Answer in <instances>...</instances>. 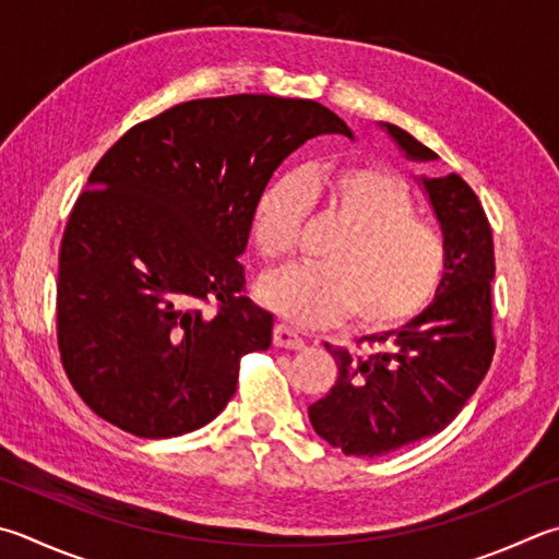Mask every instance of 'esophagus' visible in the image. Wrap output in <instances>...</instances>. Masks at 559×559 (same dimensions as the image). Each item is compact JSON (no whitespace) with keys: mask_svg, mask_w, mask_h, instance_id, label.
Segmentation results:
<instances>
[{"mask_svg":"<svg viewBox=\"0 0 559 559\" xmlns=\"http://www.w3.org/2000/svg\"><path fill=\"white\" fill-rule=\"evenodd\" d=\"M273 344L283 349H302L306 347V340H302L300 332L293 330L290 324L278 322L276 328H273Z\"/></svg>","mask_w":559,"mask_h":559,"instance_id":"esophagus-1","label":"esophagus"}]
</instances>
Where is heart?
<instances>
[{"label": "heart", "instance_id": "heart-1", "mask_svg": "<svg viewBox=\"0 0 559 559\" xmlns=\"http://www.w3.org/2000/svg\"><path fill=\"white\" fill-rule=\"evenodd\" d=\"M310 210L340 231L324 245L322 266L290 269L263 283L269 308L308 328L352 312L364 330H391L432 306L448 273V245L418 219V202L399 176L371 164H342L273 180L253 207L261 257L286 261Z\"/></svg>", "mask_w": 559, "mask_h": 559}]
</instances>
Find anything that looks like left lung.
Returning a JSON list of instances; mask_svg holds the SVG:
<instances>
[{"mask_svg":"<svg viewBox=\"0 0 559 559\" xmlns=\"http://www.w3.org/2000/svg\"><path fill=\"white\" fill-rule=\"evenodd\" d=\"M381 127L408 158H438L401 127ZM423 188L448 245V273L438 298L401 330L369 337L383 349L367 357L324 344L340 377L308 415L314 432L344 454L381 456L438 435L491 367V225L476 192L456 174L423 178Z\"/></svg>","mask_w":559,"mask_h":559,"instance_id":"left-lung-1","label":"left lung"}]
</instances>
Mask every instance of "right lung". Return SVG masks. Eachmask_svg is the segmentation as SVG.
<instances>
[{"mask_svg":"<svg viewBox=\"0 0 559 559\" xmlns=\"http://www.w3.org/2000/svg\"><path fill=\"white\" fill-rule=\"evenodd\" d=\"M320 134L352 129L312 99L205 97L131 127L97 160L60 241L56 328L68 379L99 418L158 440L225 411L241 357L273 332L237 259L253 207Z\"/></svg>","mask_w":559,"mask_h":559,"instance_id":"1","label":"right lung"}]
</instances>
